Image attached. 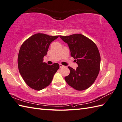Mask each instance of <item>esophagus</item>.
<instances>
[{
	"mask_svg": "<svg viewBox=\"0 0 122 122\" xmlns=\"http://www.w3.org/2000/svg\"><path fill=\"white\" fill-rule=\"evenodd\" d=\"M59 66H60V68H63V67L64 66L63 65H62L61 64H59Z\"/></svg>",
	"mask_w": 122,
	"mask_h": 122,
	"instance_id": "obj_1",
	"label": "esophagus"
}]
</instances>
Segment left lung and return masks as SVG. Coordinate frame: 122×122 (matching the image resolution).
Returning a JSON list of instances; mask_svg holds the SVG:
<instances>
[{
    "mask_svg": "<svg viewBox=\"0 0 122 122\" xmlns=\"http://www.w3.org/2000/svg\"><path fill=\"white\" fill-rule=\"evenodd\" d=\"M60 37L68 44L71 56L76 59L78 65L76 70L68 67L70 72L64 79L76 90L87 89L94 82L100 71L101 56L97 45L81 34Z\"/></svg>",
    "mask_w": 122,
    "mask_h": 122,
    "instance_id": "1",
    "label": "left lung"
}]
</instances>
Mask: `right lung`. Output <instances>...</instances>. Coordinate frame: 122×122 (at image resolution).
<instances>
[{"label": "right lung", "mask_w": 122, "mask_h": 122, "mask_svg": "<svg viewBox=\"0 0 122 122\" xmlns=\"http://www.w3.org/2000/svg\"><path fill=\"white\" fill-rule=\"evenodd\" d=\"M58 37L37 33L25 40L20 47L18 69L25 83L33 89L40 91L48 86L59 69L58 63L50 66L43 62L50 43Z\"/></svg>", "instance_id": "right-lung-1"}]
</instances>
